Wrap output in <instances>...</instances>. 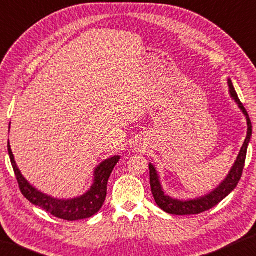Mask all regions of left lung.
Returning a JSON list of instances; mask_svg holds the SVG:
<instances>
[{"label": "left lung", "instance_id": "1", "mask_svg": "<svg viewBox=\"0 0 256 256\" xmlns=\"http://www.w3.org/2000/svg\"><path fill=\"white\" fill-rule=\"evenodd\" d=\"M228 86H230V93L234 100L236 101V104H239L240 110L244 112V114L246 115L247 118V124H248V130H247V138L244 140L242 148L240 150L239 156L236 160L232 170L230 171L228 176L226 177V180L216 188L214 191L211 194L205 196V197L194 199V200H186L182 202L177 200V199L170 198L169 196L164 194V192L160 188L158 176L155 168L152 164H149V172H150V186H152V192L154 198H155L156 204L160 206L163 211L170 214H176V216H188V214H199V213L208 211V210L214 208L216 204H219L224 198H226L234 188H236L238 183L241 180L242 176V171L244 168V162H246V155H247V146L248 143L250 141L252 136V122L248 115L246 108L244 107L242 102H241L239 96L234 90L233 84L230 80H228Z\"/></svg>", "mask_w": 256, "mask_h": 256}]
</instances>
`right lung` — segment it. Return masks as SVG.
Here are the masks:
<instances>
[{
    "label": "right lung",
    "instance_id": "1",
    "mask_svg": "<svg viewBox=\"0 0 256 256\" xmlns=\"http://www.w3.org/2000/svg\"><path fill=\"white\" fill-rule=\"evenodd\" d=\"M8 152L12 160V166L15 172L17 183H18L20 190L22 194L34 205L40 206V208L51 213L56 218L68 220H80L90 218L96 214L99 210L102 208L107 196V183L112 171L114 166L120 160L118 156H114L112 158H108L100 164L94 172V184L90 188V190L82 197L76 199H70V200H58V199L51 198L48 196L42 194L37 191L36 188L31 186L28 182L24 180V177L20 174L18 168H17L12 149H10L8 142Z\"/></svg>",
    "mask_w": 256,
    "mask_h": 256
}]
</instances>
